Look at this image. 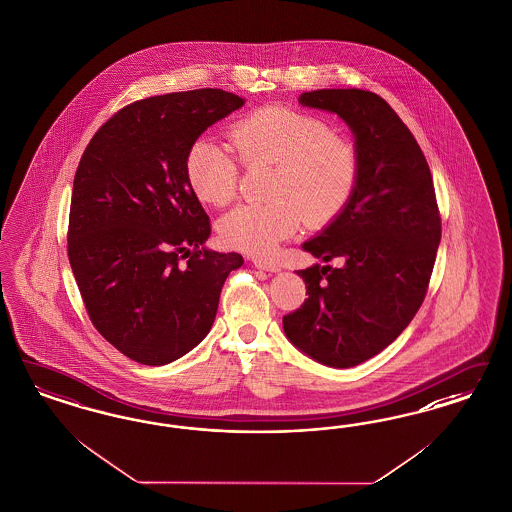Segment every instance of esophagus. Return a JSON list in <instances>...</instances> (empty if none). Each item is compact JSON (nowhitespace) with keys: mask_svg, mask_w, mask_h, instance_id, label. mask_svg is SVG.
I'll return each mask as SVG.
<instances>
[{"mask_svg":"<svg viewBox=\"0 0 512 512\" xmlns=\"http://www.w3.org/2000/svg\"><path fill=\"white\" fill-rule=\"evenodd\" d=\"M251 263L257 266V268H261V270H266V272H278V270H280V266L276 265L272 259L253 257V259H251Z\"/></svg>","mask_w":512,"mask_h":512,"instance_id":"1","label":"esophagus"}]
</instances>
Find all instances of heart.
Returning a JSON list of instances; mask_svg holds the SVG:
<instances>
[{
	"label": "heart",
	"instance_id": "obj_1",
	"mask_svg": "<svg viewBox=\"0 0 512 512\" xmlns=\"http://www.w3.org/2000/svg\"><path fill=\"white\" fill-rule=\"evenodd\" d=\"M230 141L247 166L276 164V198L225 213L217 223L225 246L268 255L306 221L318 227L331 223L355 194L361 168L357 147L321 117L291 107H261L230 128ZM185 177L198 200L227 206L238 194L240 166L221 143L198 138L187 149Z\"/></svg>",
	"mask_w": 512,
	"mask_h": 512
}]
</instances>
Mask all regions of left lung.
<instances>
[{
	"label": "left lung",
	"instance_id": "left-lung-1",
	"mask_svg": "<svg viewBox=\"0 0 512 512\" xmlns=\"http://www.w3.org/2000/svg\"><path fill=\"white\" fill-rule=\"evenodd\" d=\"M352 128L359 181L350 204L304 249L325 263L297 270L302 306L283 316L287 338L319 363L355 367L388 348L420 310L441 242L431 170L384 98L361 89L300 94Z\"/></svg>",
	"mask_w": 512,
	"mask_h": 512
}]
</instances>
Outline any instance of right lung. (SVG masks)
Returning <instances> with one entry per match:
<instances>
[{
  "instance_id": "add662e5",
  "label": "right lung",
  "mask_w": 512,
  "mask_h": 512,
  "mask_svg": "<svg viewBox=\"0 0 512 512\" xmlns=\"http://www.w3.org/2000/svg\"><path fill=\"white\" fill-rule=\"evenodd\" d=\"M246 104L221 89L170 92L119 109L79 160L68 257L96 331L141 365H166L210 333L240 253L202 247L210 217L185 177V155Z\"/></svg>"
}]
</instances>
